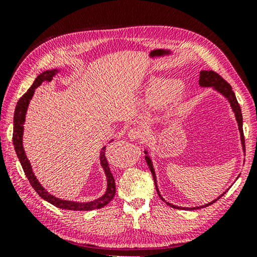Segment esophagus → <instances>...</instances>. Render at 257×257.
I'll list each match as a JSON object with an SVG mask.
<instances>
[{"label": "esophagus", "mask_w": 257, "mask_h": 257, "mask_svg": "<svg viewBox=\"0 0 257 257\" xmlns=\"http://www.w3.org/2000/svg\"><path fill=\"white\" fill-rule=\"evenodd\" d=\"M130 141H145L147 137V132L143 128H133L127 134Z\"/></svg>", "instance_id": "34e87169"}]
</instances>
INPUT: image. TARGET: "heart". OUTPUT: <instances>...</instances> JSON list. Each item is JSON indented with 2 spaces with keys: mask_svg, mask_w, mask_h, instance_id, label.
I'll use <instances>...</instances> for the list:
<instances>
[{
  "mask_svg": "<svg viewBox=\"0 0 257 257\" xmlns=\"http://www.w3.org/2000/svg\"><path fill=\"white\" fill-rule=\"evenodd\" d=\"M181 83L176 78L158 82L152 92V101L155 104H163L180 91Z\"/></svg>",
  "mask_w": 257,
  "mask_h": 257,
  "instance_id": "1",
  "label": "heart"
}]
</instances>
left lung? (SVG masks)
<instances>
[{
  "mask_svg": "<svg viewBox=\"0 0 257 257\" xmlns=\"http://www.w3.org/2000/svg\"><path fill=\"white\" fill-rule=\"evenodd\" d=\"M199 85L201 87H211L212 90L217 91L219 94H221L225 99L228 101V103H229L230 108L232 110V112L235 114V118L237 121V124H238V130H239V134H240V143H241V147H242V152L245 153V141H244V133H242V115H241V110H240V106L238 104V102H237L236 99V95L234 91H232L231 86L228 84L223 78L218 75L217 73H214L213 71H201L200 72V80H199ZM145 153V161H146L147 165L149 167V170H151L152 174H153V179L154 182H155V186H156V191L158 195H160V198L164 201L167 206H170L174 209H183V210H195V209H201L204 207H209L211 206L212 203H214L217 201L218 199H220L223 194H225L227 191H225L221 195H219L217 199L212 200L211 202H208L206 204H203V206H200V207H179V206H175L173 203H170L167 202L166 200L162 197L161 193H160V190H158V186H157V180H156V174H155V170H154V166H153V162H152V158L149 157L148 155V151L147 149H145L144 151ZM239 177V176H238ZM237 177V179H238ZM236 179V180H237Z\"/></svg>",
  "mask_w": 257,
  "mask_h": 257,
  "instance_id": "1",
  "label": "left lung"
}]
</instances>
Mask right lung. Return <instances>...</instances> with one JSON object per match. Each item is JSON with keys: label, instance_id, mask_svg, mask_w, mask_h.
I'll return each instance as SVG.
<instances>
[{"label": "right lung", "instance_id": "obj_1", "mask_svg": "<svg viewBox=\"0 0 257 257\" xmlns=\"http://www.w3.org/2000/svg\"><path fill=\"white\" fill-rule=\"evenodd\" d=\"M60 72V68H54L48 69L41 74H39L35 80L34 84L30 86L29 90L27 91L18 101L16 111H15V118H13V145H15V149L17 153V156L19 161L21 163V166L25 174L29 180L30 184L35 191L38 193L41 198L46 201L53 204V206L60 208V209H66V210H74V211H86V210H94L100 209L108 204L111 200L113 199L115 194V182L112 174H111L108 161L105 158V146L102 147L100 151V164L101 167L104 171V174L106 177V190L103 195H101L100 198H97L93 201L87 202H78V201H71V200H64L55 197V195L50 194L47 190H46L43 185L40 184V182L37 179L34 171H32V166L30 164V161L28 160L26 155L25 148H23V132H25V122H26V114L28 106H29L30 101L32 96L35 94L36 88L40 86L44 82H50L56 74ZM113 141V139H112ZM112 141H110L111 143Z\"/></svg>", "mask_w": 257, "mask_h": 257}]
</instances>
